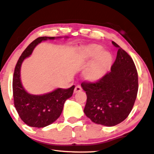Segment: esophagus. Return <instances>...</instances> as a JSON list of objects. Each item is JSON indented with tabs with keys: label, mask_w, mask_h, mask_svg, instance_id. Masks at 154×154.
<instances>
[{
	"label": "esophagus",
	"mask_w": 154,
	"mask_h": 154,
	"mask_svg": "<svg viewBox=\"0 0 154 154\" xmlns=\"http://www.w3.org/2000/svg\"><path fill=\"white\" fill-rule=\"evenodd\" d=\"M82 87L80 86V85H77V86L75 87V89H74V92L77 93V92H78V91H82Z\"/></svg>",
	"instance_id": "esophagus-1"
}]
</instances>
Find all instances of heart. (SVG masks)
<instances>
[{"label":"heart","instance_id":"b5f03b06","mask_svg":"<svg viewBox=\"0 0 154 154\" xmlns=\"http://www.w3.org/2000/svg\"><path fill=\"white\" fill-rule=\"evenodd\" d=\"M102 50L100 45H91L77 50V57L82 65L85 66L92 60L84 71L87 80L95 81L100 79L112 63V55Z\"/></svg>","mask_w":154,"mask_h":154}]
</instances>
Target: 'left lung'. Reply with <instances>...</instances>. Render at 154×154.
<instances>
[{
	"label": "left lung",
	"mask_w": 154,
	"mask_h": 154,
	"mask_svg": "<svg viewBox=\"0 0 154 154\" xmlns=\"http://www.w3.org/2000/svg\"><path fill=\"white\" fill-rule=\"evenodd\" d=\"M116 58L106 72L96 82L84 81L87 94L84 112L94 123L113 126L122 122L132 110L137 99L138 73L131 56L116 42Z\"/></svg>",
	"instance_id": "left-lung-1"
}]
</instances>
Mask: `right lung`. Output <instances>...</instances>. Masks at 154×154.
Segmentation results:
<instances>
[{
  "label": "right lung",
  "mask_w": 154,
  "mask_h": 154,
  "mask_svg": "<svg viewBox=\"0 0 154 154\" xmlns=\"http://www.w3.org/2000/svg\"><path fill=\"white\" fill-rule=\"evenodd\" d=\"M54 37H40L32 41L23 52L15 65L13 79V93L15 107L23 122L32 127L50 125L59 118L64 104L73 94L75 85L68 89L60 88L42 95L30 94L25 90L20 78L21 64L30 56L37 45Z\"/></svg>",
  "instance_id": "1"
}]
</instances>
